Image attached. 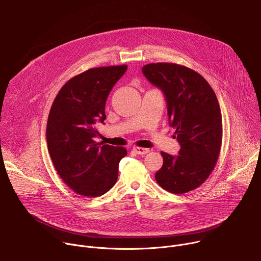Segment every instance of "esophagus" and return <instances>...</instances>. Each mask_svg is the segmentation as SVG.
<instances>
[{
  "label": "esophagus",
  "instance_id": "34e87169",
  "mask_svg": "<svg viewBox=\"0 0 261 261\" xmlns=\"http://www.w3.org/2000/svg\"><path fill=\"white\" fill-rule=\"evenodd\" d=\"M133 151H134L136 154H138V155H144V154H147L148 152H150V150H148V148L139 147V146L133 147Z\"/></svg>",
  "mask_w": 261,
  "mask_h": 261
}]
</instances>
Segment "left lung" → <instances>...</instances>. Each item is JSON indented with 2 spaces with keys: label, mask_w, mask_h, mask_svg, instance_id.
I'll use <instances>...</instances> for the list:
<instances>
[{
  "label": "left lung",
  "mask_w": 261,
  "mask_h": 261,
  "mask_svg": "<svg viewBox=\"0 0 261 261\" xmlns=\"http://www.w3.org/2000/svg\"><path fill=\"white\" fill-rule=\"evenodd\" d=\"M144 76L166 97L169 125L180 144L179 155L161 152L163 165L155 178L173 194L202 185L218 161L222 144V116L217 96L196 71L173 63L142 67Z\"/></svg>",
  "instance_id": "left-lung-1"
}]
</instances>
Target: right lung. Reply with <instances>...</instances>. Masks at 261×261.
Instances as JSON below:
<instances>
[{
	"label": "right lung",
	"instance_id": "add662e5",
	"mask_svg": "<svg viewBox=\"0 0 261 261\" xmlns=\"http://www.w3.org/2000/svg\"><path fill=\"white\" fill-rule=\"evenodd\" d=\"M127 65L91 68L69 80L51 105L46 140L53 164L76 194L98 197L114 187L125 147L95 141L97 123H104L109 92Z\"/></svg>",
	"mask_w": 261,
	"mask_h": 261
}]
</instances>
